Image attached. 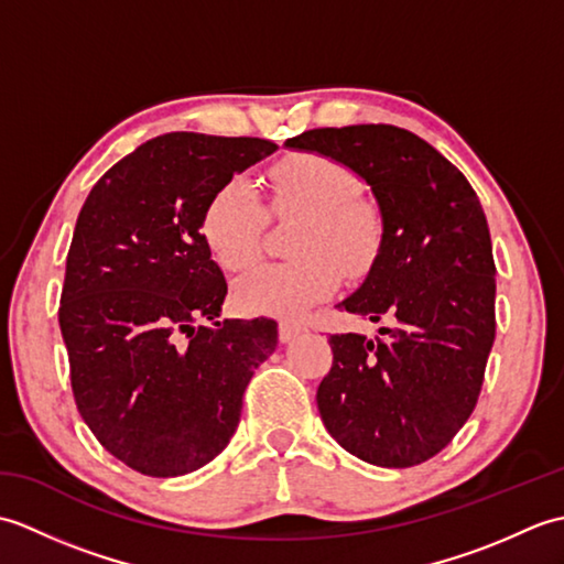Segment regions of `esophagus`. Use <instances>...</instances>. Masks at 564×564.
<instances>
[{
  "instance_id": "esophagus-1",
  "label": "esophagus",
  "mask_w": 564,
  "mask_h": 564,
  "mask_svg": "<svg viewBox=\"0 0 564 564\" xmlns=\"http://www.w3.org/2000/svg\"><path fill=\"white\" fill-rule=\"evenodd\" d=\"M305 329L301 327V325H293V322H281L279 325V339H281V344H291L295 337H301Z\"/></svg>"
}]
</instances>
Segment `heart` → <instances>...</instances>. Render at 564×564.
Masks as SVG:
<instances>
[{
    "label": "heart",
    "mask_w": 564,
    "mask_h": 564,
    "mask_svg": "<svg viewBox=\"0 0 564 564\" xmlns=\"http://www.w3.org/2000/svg\"><path fill=\"white\" fill-rule=\"evenodd\" d=\"M356 194V176L325 154H297L275 166L269 210L275 218H305L293 245L301 259L245 275L235 305L245 315L293 319L339 289L337 260L346 271H361L376 251L378 223ZM200 227L215 261L245 271L261 254L267 210L245 178H230L210 196Z\"/></svg>",
    "instance_id": "1"
}]
</instances>
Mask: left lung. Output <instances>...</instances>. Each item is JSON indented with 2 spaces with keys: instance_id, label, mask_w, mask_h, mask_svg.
Returning <instances> with one entry per match:
<instances>
[{
  "instance_id": "8db88e82",
  "label": "left lung",
  "mask_w": 564,
  "mask_h": 564,
  "mask_svg": "<svg viewBox=\"0 0 564 564\" xmlns=\"http://www.w3.org/2000/svg\"><path fill=\"white\" fill-rule=\"evenodd\" d=\"M327 154L373 191L382 239L368 279L337 307L382 337L332 334L319 416L339 446L380 467L434 458L473 414L495 344V257L480 198L458 166L386 123L285 140Z\"/></svg>"
}]
</instances>
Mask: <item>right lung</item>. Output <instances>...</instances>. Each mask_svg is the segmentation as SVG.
Returning <instances> with one entry per match:
<instances>
[{"instance_id":"add662e5","label":"right lung","mask_w":564,"mask_h":564,"mask_svg":"<svg viewBox=\"0 0 564 564\" xmlns=\"http://www.w3.org/2000/svg\"><path fill=\"white\" fill-rule=\"evenodd\" d=\"M273 150L261 138H152L79 210L57 310L72 392L101 446L142 475L210 463L279 344L273 319L218 322L227 283L200 232L215 191Z\"/></svg>"}]
</instances>
